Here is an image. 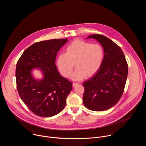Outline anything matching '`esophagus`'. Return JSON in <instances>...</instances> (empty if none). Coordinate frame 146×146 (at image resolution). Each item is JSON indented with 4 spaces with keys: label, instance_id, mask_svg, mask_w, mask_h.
<instances>
[{
    "label": "esophagus",
    "instance_id": "34e87169",
    "mask_svg": "<svg viewBox=\"0 0 146 146\" xmlns=\"http://www.w3.org/2000/svg\"><path fill=\"white\" fill-rule=\"evenodd\" d=\"M78 84V83H75V82H73V84H72V86H73V87H76Z\"/></svg>",
    "mask_w": 146,
    "mask_h": 146
}]
</instances>
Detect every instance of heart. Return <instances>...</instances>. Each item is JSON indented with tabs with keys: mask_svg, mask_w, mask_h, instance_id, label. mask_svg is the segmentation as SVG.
<instances>
[{
	"mask_svg": "<svg viewBox=\"0 0 146 146\" xmlns=\"http://www.w3.org/2000/svg\"><path fill=\"white\" fill-rule=\"evenodd\" d=\"M103 57L104 50L101 45L76 39L66 47L65 54L58 55L56 64L62 76L69 78L75 64L77 69L73 78L80 80L94 76L101 66Z\"/></svg>",
	"mask_w": 146,
	"mask_h": 146,
	"instance_id": "heart-1",
	"label": "heart"
}]
</instances>
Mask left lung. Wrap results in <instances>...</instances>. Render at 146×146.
<instances>
[{
    "label": "left lung",
    "mask_w": 146,
    "mask_h": 146,
    "mask_svg": "<svg viewBox=\"0 0 146 146\" xmlns=\"http://www.w3.org/2000/svg\"><path fill=\"white\" fill-rule=\"evenodd\" d=\"M98 40L105 55L98 72L83 83V103L89 110L100 111L114 106L121 99L125 86L128 66L122 50L114 41L99 34L88 36Z\"/></svg>",
    "instance_id": "obj_1"
}]
</instances>
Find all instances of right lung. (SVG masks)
<instances>
[{
	"instance_id": "add662e5",
	"label": "right lung",
	"mask_w": 146,
	"mask_h": 146,
	"mask_svg": "<svg viewBox=\"0 0 146 146\" xmlns=\"http://www.w3.org/2000/svg\"><path fill=\"white\" fill-rule=\"evenodd\" d=\"M68 38L51 39L34 43L18 59L15 77L18 94L35 114L44 117L54 116L63 110L72 90V83L62 77L55 64L56 54ZM40 68L44 78L34 79L31 70Z\"/></svg>"
}]
</instances>
